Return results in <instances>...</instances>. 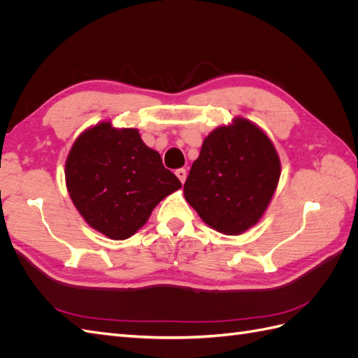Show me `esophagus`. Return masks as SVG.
Wrapping results in <instances>:
<instances>
[{"instance_id": "1", "label": "esophagus", "mask_w": 358, "mask_h": 358, "mask_svg": "<svg viewBox=\"0 0 358 358\" xmlns=\"http://www.w3.org/2000/svg\"><path fill=\"white\" fill-rule=\"evenodd\" d=\"M176 176H178L179 180L183 183V182H185V179H187V170H185V169L176 170Z\"/></svg>"}]
</instances>
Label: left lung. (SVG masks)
<instances>
[{"label": "left lung", "instance_id": "1", "mask_svg": "<svg viewBox=\"0 0 358 358\" xmlns=\"http://www.w3.org/2000/svg\"><path fill=\"white\" fill-rule=\"evenodd\" d=\"M279 176L272 140L257 124L237 116L203 140L183 196L210 229L236 236L263 218Z\"/></svg>", "mask_w": 358, "mask_h": 358}]
</instances>
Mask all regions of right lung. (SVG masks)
<instances>
[{"label": "right lung", "instance_id": "add662e5", "mask_svg": "<svg viewBox=\"0 0 358 358\" xmlns=\"http://www.w3.org/2000/svg\"><path fill=\"white\" fill-rule=\"evenodd\" d=\"M66 185L82 218L113 241H124L148 222L155 206L182 183L143 143L137 128L110 121L90 127L66 159Z\"/></svg>", "mask_w": 358, "mask_h": 358}]
</instances>
